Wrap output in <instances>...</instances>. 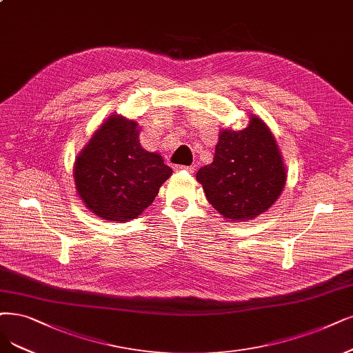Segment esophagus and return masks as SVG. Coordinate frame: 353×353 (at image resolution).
I'll use <instances>...</instances> for the list:
<instances>
[{"mask_svg": "<svg viewBox=\"0 0 353 353\" xmlns=\"http://www.w3.org/2000/svg\"><path fill=\"white\" fill-rule=\"evenodd\" d=\"M176 170H186V172L193 173L194 167H193V165H177V167H176Z\"/></svg>", "mask_w": 353, "mask_h": 353, "instance_id": "1", "label": "esophagus"}]
</instances>
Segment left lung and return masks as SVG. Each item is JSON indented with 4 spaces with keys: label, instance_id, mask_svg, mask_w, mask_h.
I'll use <instances>...</instances> for the list:
<instances>
[{
    "label": "left lung",
    "instance_id": "8db88e82",
    "mask_svg": "<svg viewBox=\"0 0 353 353\" xmlns=\"http://www.w3.org/2000/svg\"><path fill=\"white\" fill-rule=\"evenodd\" d=\"M241 130L221 129L211 164L196 180L218 214L249 221L270 210L286 183V167L269 126L250 114Z\"/></svg>",
    "mask_w": 353,
    "mask_h": 353
}]
</instances>
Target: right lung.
Listing matches in <instances>:
<instances>
[{
  "label": "right lung",
  "mask_w": 353,
  "mask_h": 353,
  "mask_svg": "<svg viewBox=\"0 0 353 353\" xmlns=\"http://www.w3.org/2000/svg\"><path fill=\"white\" fill-rule=\"evenodd\" d=\"M137 121L110 114L75 157L74 183L87 210L106 221L138 218L173 170L143 150Z\"/></svg>",
  "instance_id": "1"
}]
</instances>
